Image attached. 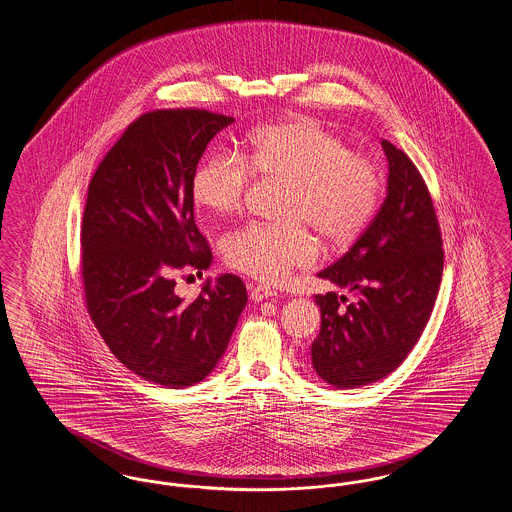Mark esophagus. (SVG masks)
Listing matches in <instances>:
<instances>
[{"instance_id": "1", "label": "esophagus", "mask_w": 512, "mask_h": 512, "mask_svg": "<svg viewBox=\"0 0 512 512\" xmlns=\"http://www.w3.org/2000/svg\"><path fill=\"white\" fill-rule=\"evenodd\" d=\"M249 297H251V301L259 303V301L268 299V297H276V291H274L272 287L268 286H255L251 287V293H249Z\"/></svg>"}]
</instances>
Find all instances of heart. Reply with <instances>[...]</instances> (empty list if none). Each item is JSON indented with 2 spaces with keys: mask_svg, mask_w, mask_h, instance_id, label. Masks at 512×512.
I'll return each mask as SVG.
<instances>
[{
  "mask_svg": "<svg viewBox=\"0 0 512 512\" xmlns=\"http://www.w3.org/2000/svg\"><path fill=\"white\" fill-rule=\"evenodd\" d=\"M286 183L280 215L286 223H249L223 242L228 266L263 282H282L318 257L307 226L333 246L354 242L379 200L377 167L343 137L308 116L257 127L244 156L213 152L192 175L194 202L215 215L238 213L253 177Z\"/></svg>",
  "mask_w": 512,
  "mask_h": 512,
  "instance_id": "heart-1",
  "label": "heart"
}]
</instances>
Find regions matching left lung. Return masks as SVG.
Returning <instances> with one entry per match:
<instances>
[{
	"label": "left lung",
	"mask_w": 512,
	"mask_h": 512,
	"mask_svg": "<svg viewBox=\"0 0 512 512\" xmlns=\"http://www.w3.org/2000/svg\"><path fill=\"white\" fill-rule=\"evenodd\" d=\"M387 198L347 253L318 276L356 293L316 295V373L335 389L387 377L408 358L429 322L444 270L442 232L429 188L408 154L383 141Z\"/></svg>",
	"instance_id": "obj_1"
}]
</instances>
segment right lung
I'll return each instance as SVG.
<instances>
[{"instance_id": "right-lung-1", "label": "right lung", "mask_w": 512, "mask_h": 512, "mask_svg": "<svg viewBox=\"0 0 512 512\" xmlns=\"http://www.w3.org/2000/svg\"><path fill=\"white\" fill-rule=\"evenodd\" d=\"M234 118L204 108L152 110L127 125L95 169L83 209L85 307L110 352L144 381L200 383L225 354L246 307L223 274L184 301L177 278L202 276L211 249L194 221L192 175Z\"/></svg>"}]
</instances>
